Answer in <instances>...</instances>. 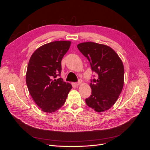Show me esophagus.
<instances>
[{
    "label": "esophagus",
    "mask_w": 150,
    "mask_h": 150,
    "mask_svg": "<svg viewBox=\"0 0 150 150\" xmlns=\"http://www.w3.org/2000/svg\"><path fill=\"white\" fill-rule=\"evenodd\" d=\"M81 83H82V81H81V80H79V81H78V83H75V85H76V86H77V87H78V86H79L81 84Z\"/></svg>",
    "instance_id": "1"
}]
</instances>
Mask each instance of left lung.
<instances>
[{
    "label": "left lung",
    "instance_id": "8db88e82",
    "mask_svg": "<svg viewBox=\"0 0 150 150\" xmlns=\"http://www.w3.org/2000/svg\"><path fill=\"white\" fill-rule=\"evenodd\" d=\"M77 47L98 75L97 79L91 80V95L86 99V103L96 112L105 111L114 105L123 88L122 62L114 50L106 45L86 42Z\"/></svg>",
    "mask_w": 150,
    "mask_h": 150
}]
</instances>
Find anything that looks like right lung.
<instances>
[{"label": "right lung", "mask_w": 150, "mask_h": 150, "mask_svg": "<svg viewBox=\"0 0 150 150\" xmlns=\"http://www.w3.org/2000/svg\"><path fill=\"white\" fill-rule=\"evenodd\" d=\"M71 41L47 43L31 56L26 72V84L30 96L44 112L51 113L66 102L72 86L60 76L61 61L69 50Z\"/></svg>", "instance_id": "add662e5"}]
</instances>
